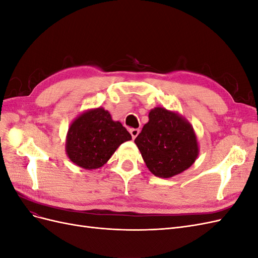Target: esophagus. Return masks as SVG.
<instances>
[{
  "label": "esophagus",
  "mask_w": 258,
  "mask_h": 258,
  "mask_svg": "<svg viewBox=\"0 0 258 258\" xmlns=\"http://www.w3.org/2000/svg\"><path fill=\"white\" fill-rule=\"evenodd\" d=\"M129 132H130V135H131L132 139L135 140V139L138 137V135L140 134V130H139V129H135V128H131V129L129 130Z\"/></svg>",
  "instance_id": "obj_1"
}]
</instances>
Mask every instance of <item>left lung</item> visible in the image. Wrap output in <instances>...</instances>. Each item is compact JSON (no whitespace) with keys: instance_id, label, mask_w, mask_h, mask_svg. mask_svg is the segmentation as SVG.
Masks as SVG:
<instances>
[{"instance_id":"left-lung-1","label":"left lung","mask_w":258,"mask_h":258,"mask_svg":"<svg viewBox=\"0 0 258 258\" xmlns=\"http://www.w3.org/2000/svg\"><path fill=\"white\" fill-rule=\"evenodd\" d=\"M135 143L148 170L163 178L182 173L199 155L198 139L191 123L177 112L161 106L148 113V121Z\"/></svg>"}]
</instances>
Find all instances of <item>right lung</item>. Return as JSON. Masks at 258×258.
<instances>
[{"label":"right lung","instance_id":"right-lung-1","mask_svg":"<svg viewBox=\"0 0 258 258\" xmlns=\"http://www.w3.org/2000/svg\"><path fill=\"white\" fill-rule=\"evenodd\" d=\"M132 138L103 107L83 112L70 124L66 152L69 159L86 170L103 167L120 144Z\"/></svg>","mask_w":258,"mask_h":258}]
</instances>
